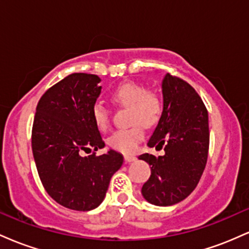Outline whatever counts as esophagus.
I'll return each mask as SVG.
<instances>
[{"label":"esophagus","mask_w":249,"mask_h":249,"mask_svg":"<svg viewBox=\"0 0 249 249\" xmlns=\"http://www.w3.org/2000/svg\"><path fill=\"white\" fill-rule=\"evenodd\" d=\"M124 159H125V161L126 162H132V161H134L136 160V157L134 156H124Z\"/></svg>","instance_id":"obj_1"}]
</instances>
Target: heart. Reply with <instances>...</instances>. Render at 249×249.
Returning a JSON list of instances; mask_svg holds the SVG:
<instances>
[{
	"mask_svg": "<svg viewBox=\"0 0 249 249\" xmlns=\"http://www.w3.org/2000/svg\"><path fill=\"white\" fill-rule=\"evenodd\" d=\"M111 98L116 104L130 107V123L134 125L126 130H119L111 134L107 144L121 153H132L144 139V126H152L160 118L161 99L154 91L146 90L144 85L136 82H126L118 85L111 93ZM91 115L99 130H107L110 125V113L104 105L95 103Z\"/></svg>",
	"mask_w": 249,
	"mask_h": 249,
	"instance_id": "obj_1",
	"label": "heart"
}]
</instances>
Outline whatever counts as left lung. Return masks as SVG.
<instances>
[{"mask_svg":"<svg viewBox=\"0 0 249 249\" xmlns=\"http://www.w3.org/2000/svg\"><path fill=\"white\" fill-rule=\"evenodd\" d=\"M161 117L147 145L164 147V156L144 153L151 166L142 194L150 204L171 206L187 198L198 185L210 146L208 112L196 91L179 77L166 73L161 83Z\"/></svg>","mask_w":249,"mask_h":249,"instance_id":"left-lung-1","label":"left lung"}]
</instances>
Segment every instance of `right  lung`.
I'll return each instance as SVG.
<instances>
[{
    "mask_svg": "<svg viewBox=\"0 0 249 249\" xmlns=\"http://www.w3.org/2000/svg\"><path fill=\"white\" fill-rule=\"evenodd\" d=\"M99 82L97 75L71 73L45 91L34 118L31 147L39 179L51 198L73 211L98 207L124 161L113 150L79 154L105 146L91 115L101 95Z\"/></svg>",
    "mask_w": 249,
    "mask_h": 249,
    "instance_id": "1",
    "label": "right lung"
}]
</instances>
